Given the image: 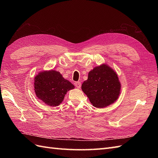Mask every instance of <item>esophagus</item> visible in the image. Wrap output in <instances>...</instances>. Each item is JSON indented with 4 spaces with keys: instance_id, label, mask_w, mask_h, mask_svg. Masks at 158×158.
<instances>
[{
    "instance_id": "esophagus-1",
    "label": "esophagus",
    "mask_w": 158,
    "mask_h": 158,
    "mask_svg": "<svg viewBox=\"0 0 158 158\" xmlns=\"http://www.w3.org/2000/svg\"><path fill=\"white\" fill-rule=\"evenodd\" d=\"M75 86L77 88H80L81 87V83L80 82H76L74 83Z\"/></svg>"
}]
</instances>
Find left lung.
<instances>
[{
	"mask_svg": "<svg viewBox=\"0 0 158 158\" xmlns=\"http://www.w3.org/2000/svg\"><path fill=\"white\" fill-rule=\"evenodd\" d=\"M121 85L115 70L106 63L90 70L82 89L92 106L97 108L108 107L115 102L121 93Z\"/></svg>",
	"mask_w": 158,
	"mask_h": 158,
	"instance_id": "obj_1",
	"label": "left lung"
}]
</instances>
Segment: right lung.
<instances>
[{"label": "right lung", "mask_w": 158, "mask_h": 158, "mask_svg": "<svg viewBox=\"0 0 158 158\" xmlns=\"http://www.w3.org/2000/svg\"><path fill=\"white\" fill-rule=\"evenodd\" d=\"M74 85L55 70L41 71L34 78V90L38 99L48 106H58Z\"/></svg>", "instance_id": "add662e5"}]
</instances>
